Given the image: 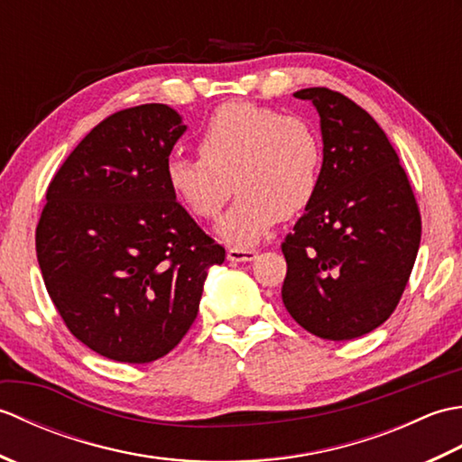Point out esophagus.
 Segmentation results:
<instances>
[{
    "mask_svg": "<svg viewBox=\"0 0 462 462\" xmlns=\"http://www.w3.org/2000/svg\"><path fill=\"white\" fill-rule=\"evenodd\" d=\"M226 258L230 262H252L256 258V250H250V248H228L226 252Z\"/></svg>",
    "mask_w": 462,
    "mask_h": 462,
    "instance_id": "esophagus-1",
    "label": "esophagus"
}]
</instances>
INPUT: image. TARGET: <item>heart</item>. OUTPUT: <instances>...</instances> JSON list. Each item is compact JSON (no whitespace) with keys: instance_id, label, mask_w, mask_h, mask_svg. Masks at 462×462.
Instances as JSON below:
<instances>
[{"instance_id":"obj_1","label":"heart","mask_w":462,"mask_h":462,"mask_svg":"<svg viewBox=\"0 0 462 462\" xmlns=\"http://www.w3.org/2000/svg\"><path fill=\"white\" fill-rule=\"evenodd\" d=\"M199 154H172L166 182L199 220L216 218L234 186L238 196L216 234L236 248L254 246L280 218L291 220L308 210L319 190L318 133L301 116L270 106L250 101L218 106L199 136Z\"/></svg>"}]
</instances>
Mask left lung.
I'll return each instance as SVG.
<instances>
[{"instance_id":"left-lung-1","label":"left lung","mask_w":462,"mask_h":462,"mask_svg":"<svg viewBox=\"0 0 462 462\" xmlns=\"http://www.w3.org/2000/svg\"><path fill=\"white\" fill-rule=\"evenodd\" d=\"M293 95L319 113L323 164L316 200L282 242V300L313 336L356 339L387 321L403 296L420 212L395 149L365 109L326 87Z\"/></svg>"}]
</instances>
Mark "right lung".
Listing matches in <instances>:
<instances>
[{"label":"right lung","instance_id":"obj_1","mask_svg":"<svg viewBox=\"0 0 462 462\" xmlns=\"http://www.w3.org/2000/svg\"><path fill=\"white\" fill-rule=\"evenodd\" d=\"M186 126L161 103L113 113L49 182L37 262L67 329L103 357L151 363L196 319L206 270L226 252L166 182Z\"/></svg>","mask_w":462,"mask_h":462}]
</instances>
